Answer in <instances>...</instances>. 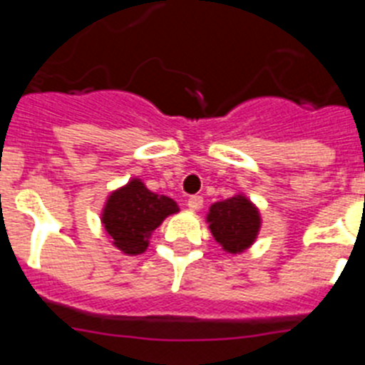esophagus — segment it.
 <instances>
[{
	"label": "esophagus",
	"instance_id": "obj_1",
	"mask_svg": "<svg viewBox=\"0 0 365 365\" xmlns=\"http://www.w3.org/2000/svg\"><path fill=\"white\" fill-rule=\"evenodd\" d=\"M186 205H188V208L192 212L201 210V208H202V197H201V195H192V197H188Z\"/></svg>",
	"mask_w": 365,
	"mask_h": 365
}]
</instances>
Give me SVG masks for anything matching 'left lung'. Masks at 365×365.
Masks as SVG:
<instances>
[{"label": "left lung", "mask_w": 365, "mask_h": 365, "mask_svg": "<svg viewBox=\"0 0 365 365\" xmlns=\"http://www.w3.org/2000/svg\"><path fill=\"white\" fill-rule=\"evenodd\" d=\"M210 232L227 252L240 254L256 241L261 217L256 206L245 195L214 202L206 215Z\"/></svg>", "instance_id": "8db88e82"}]
</instances>
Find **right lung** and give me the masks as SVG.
I'll use <instances>...</instances> for the list:
<instances>
[{
  "label": "right lung",
  "instance_id": "right-lung-1",
  "mask_svg": "<svg viewBox=\"0 0 365 365\" xmlns=\"http://www.w3.org/2000/svg\"><path fill=\"white\" fill-rule=\"evenodd\" d=\"M175 212L179 206L173 199L150 192L140 179H131L108 197L102 225L118 250L137 256L148 248L151 232Z\"/></svg>",
  "mask_w": 365,
  "mask_h": 365
}]
</instances>
